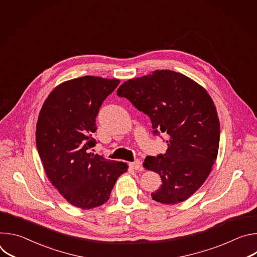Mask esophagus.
<instances>
[{
	"label": "esophagus",
	"instance_id": "1",
	"mask_svg": "<svg viewBox=\"0 0 257 257\" xmlns=\"http://www.w3.org/2000/svg\"><path fill=\"white\" fill-rule=\"evenodd\" d=\"M129 166L134 170H140L141 169V162L139 160H136L132 163H129Z\"/></svg>",
	"mask_w": 257,
	"mask_h": 257
}]
</instances>
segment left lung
I'll return each instance as SVG.
<instances>
[{
    "mask_svg": "<svg viewBox=\"0 0 257 257\" xmlns=\"http://www.w3.org/2000/svg\"><path fill=\"white\" fill-rule=\"evenodd\" d=\"M117 93L149 115L154 133L169 136L166 154L143 163L163 181L153 199L164 204L188 199L207 179L218 152L219 121L206 89L181 73L156 70L124 82Z\"/></svg>",
    "mask_w": 257,
    "mask_h": 257,
    "instance_id": "left-lung-1",
    "label": "left lung"
}]
</instances>
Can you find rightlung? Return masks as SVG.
Returning a JSON list of instances; mask_svg holds the SVG:
<instances>
[{"instance_id":"obj_1","label":"right lung","mask_w":257,"mask_h":257,"mask_svg":"<svg viewBox=\"0 0 257 257\" xmlns=\"http://www.w3.org/2000/svg\"><path fill=\"white\" fill-rule=\"evenodd\" d=\"M119 79L83 76L64 81L45 100L36 124V146L47 177L72 205L90 209L106 202L123 162L90 153L95 119Z\"/></svg>"}]
</instances>
